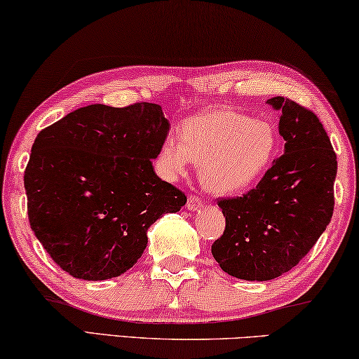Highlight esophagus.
I'll list each match as a JSON object with an SVG mask.
<instances>
[{"instance_id":"esophagus-1","label":"esophagus","mask_w":359,"mask_h":359,"mask_svg":"<svg viewBox=\"0 0 359 359\" xmlns=\"http://www.w3.org/2000/svg\"><path fill=\"white\" fill-rule=\"evenodd\" d=\"M201 200L200 198H196V196H190L189 198V201H187V209L189 210H198L201 208Z\"/></svg>"}]
</instances>
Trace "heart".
Masks as SVG:
<instances>
[{"label": "heart", "mask_w": 359, "mask_h": 359, "mask_svg": "<svg viewBox=\"0 0 359 359\" xmlns=\"http://www.w3.org/2000/svg\"><path fill=\"white\" fill-rule=\"evenodd\" d=\"M276 129L266 119L210 108L182 124V140L168 135L156 156V169L166 180H177L190 164L200 166L204 189L230 196L251 189L275 158Z\"/></svg>", "instance_id": "1"}]
</instances>
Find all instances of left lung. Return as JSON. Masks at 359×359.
Instances as JSON below:
<instances>
[{
	"instance_id": "left-lung-1",
	"label": "left lung",
	"mask_w": 359,
	"mask_h": 359,
	"mask_svg": "<svg viewBox=\"0 0 359 359\" xmlns=\"http://www.w3.org/2000/svg\"><path fill=\"white\" fill-rule=\"evenodd\" d=\"M280 113L284 151L257 187L219 201L225 231L210 252L222 270L246 281H269L302 260L334 210L337 156L315 113L284 97L266 100Z\"/></svg>"
}]
</instances>
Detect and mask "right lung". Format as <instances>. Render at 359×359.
Listing matches in <instances>:
<instances>
[{"label":"right lung","mask_w":359,"mask_h":359,"mask_svg":"<svg viewBox=\"0 0 359 359\" xmlns=\"http://www.w3.org/2000/svg\"><path fill=\"white\" fill-rule=\"evenodd\" d=\"M169 126L156 104H95L36 135L24 175L28 219L62 270L88 281L123 275L150 226L187 203L153 170Z\"/></svg>","instance_id":"1"}]
</instances>
